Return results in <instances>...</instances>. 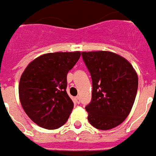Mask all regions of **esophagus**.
Returning <instances> with one entry per match:
<instances>
[{"mask_svg":"<svg viewBox=\"0 0 156 156\" xmlns=\"http://www.w3.org/2000/svg\"><path fill=\"white\" fill-rule=\"evenodd\" d=\"M75 102H76V103H77V104H79V103H80V98H79V97H76V98H75Z\"/></svg>","mask_w":156,"mask_h":156,"instance_id":"34e87169","label":"esophagus"}]
</instances>
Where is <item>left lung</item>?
Here are the masks:
<instances>
[{"mask_svg": "<svg viewBox=\"0 0 156 156\" xmlns=\"http://www.w3.org/2000/svg\"><path fill=\"white\" fill-rule=\"evenodd\" d=\"M93 81L92 100L86 106L89 123L100 130L117 127L131 111L138 75L129 62L108 51H83Z\"/></svg>", "mask_w": 156, "mask_h": 156, "instance_id": "1", "label": "left lung"}]
</instances>
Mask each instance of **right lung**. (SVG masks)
Here are the masks:
<instances>
[{"label":"right lung","mask_w":156,"mask_h":156,"mask_svg":"<svg viewBox=\"0 0 156 156\" xmlns=\"http://www.w3.org/2000/svg\"><path fill=\"white\" fill-rule=\"evenodd\" d=\"M80 51L41 55L31 62L19 82V98L25 113L38 126L55 129L67 122L73 102L67 94V75Z\"/></svg>","instance_id":"1"}]
</instances>
